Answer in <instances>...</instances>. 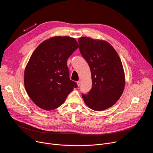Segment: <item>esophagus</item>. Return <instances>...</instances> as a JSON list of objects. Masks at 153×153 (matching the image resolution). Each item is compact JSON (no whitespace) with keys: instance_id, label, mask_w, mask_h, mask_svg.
Instances as JSON below:
<instances>
[{"instance_id":"1","label":"esophagus","mask_w":153,"mask_h":153,"mask_svg":"<svg viewBox=\"0 0 153 153\" xmlns=\"http://www.w3.org/2000/svg\"><path fill=\"white\" fill-rule=\"evenodd\" d=\"M77 86H80V85H81V82H80V80L78 81V82H77Z\"/></svg>"}]
</instances>
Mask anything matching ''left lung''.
<instances>
[{
  "instance_id": "1",
  "label": "left lung",
  "mask_w": 153,
  "mask_h": 153,
  "mask_svg": "<svg viewBox=\"0 0 153 153\" xmlns=\"http://www.w3.org/2000/svg\"><path fill=\"white\" fill-rule=\"evenodd\" d=\"M82 56L91 72L92 88L82 94L85 104L100 111L114 105L122 96L125 87V74L121 60L108 42L82 37L78 39Z\"/></svg>"
}]
</instances>
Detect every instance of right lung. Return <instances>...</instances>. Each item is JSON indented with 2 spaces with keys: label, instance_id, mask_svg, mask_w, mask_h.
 I'll list each match as a JSON object with an SVG mask.
<instances>
[{
  "label": "right lung",
  "instance_id": "add662e5",
  "mask_svg": "<svg viewBox=\"0 0 153 153\" xmlns=\"http://www.w3.org/2000/svg\"><path fill=\"white\" fill-rule=\"evenodd\" d=\"M78 48L74 38L56 36L42 42L32 54L25 70L24 85L39 108L54 110L77 86L69 77L67 62Z\"/></svg>",
  "mask_w": 153,
  "mask_h": 153
}]
</instances>
